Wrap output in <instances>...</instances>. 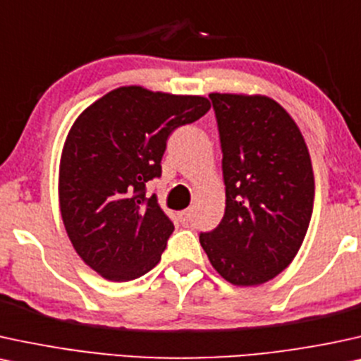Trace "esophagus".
<instances>
[{"mask_svg": "<svg viewBox=\"0 0 361 361\" xmlns=\"http://www.w3.org/2000/svg\"><path fill=\"white\" fill-rule=\"evenodd\" d=\"M191 216H193V208H188V209H185V212L180 213V218H181V220H183L185 223L191 221Z\"/></svg>", "mask_w": 361, "mask_h": 361, "instance_id": "34e87169", "label": "esophagus"}]
</instances>
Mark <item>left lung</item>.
<instances>
[{
    "label": "left lung",
    "mask_w": 361,
    "mask_h": 361,
    "mask_svg": "<svg viewBox=\"0 0 361 361\" xmlns=\"http://www.w3.org/2000/svg\"><path fill=\"white\" fill-rule=\"evenodd\" d=\"M226 204L200 235L209 263L236 286H258L298 253L313 212L310 153L293 118L264 94L212 93Z\"/></svg>",
    "instance_id": "obj_1"
}]
</instances>
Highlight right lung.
I'll use <instances>...</instances> for the list:
<instances>
[{"instance_id":"1","label":"right lung","mask_w":361,"mask_h":361,"mask_svg":"<svg viewBox=\"0 0 361 361\" xmlns=\"http://www.w3.org/2000/svg\"><path fill=\"white\" fill-rule=\"evenodd\" d=\"M209 108L204 97L133 85L73 123L59 159V212L73 248L98 275L130 281L158 264L175 226L145 186L161 175L171 131Z\"/></svg>"}]
</instances>
